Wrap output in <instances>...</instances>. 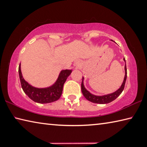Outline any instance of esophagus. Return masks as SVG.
<instances>
[{
  "instance_id": "obj_1",
  "label": "esophagus",
  "mask_w": 147,
  "mask_h": 147,
  "mask_svg": "<svg viewBox=\"0 0 147 147\" xmlns=\"http://www.w3.org/2000/svg\"><path fill=\"white\" fill-rule=\"evenodd\" d=\"M80 65V61L76 62V63H75V67H78Z\"/></svg>"
}]
</instances>
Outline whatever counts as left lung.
I'll list each match as a JSON object with an SVG mask.
<instances>
[{
    "label": "left lung",
    "instance_id": "8db88e82",
    "mask_svg": "<svg viewBox=\"0 0 147 147\" xmlns=\"http://www.w3.org/2000/svg\"><path fill=\"white\" fill-rule=\"evenodd\" d=\"M124 61L125 62V67H124L125 76H124V80H123V82L120 87V88H118L117 90L113 93H111V94H108L103 95H96L92 94V93L90 92L89 91L85 88L84 84V78L83 76L82 82V84H81V89H82V92L84 96L85 97V98L90 102H92V103H98V104L109 103L117 98V97L119 96L121 94H122V92L124 89L125 81H126V78H127V69H126V65H125V59L124 57Z\"/></svg>",
    "mask_w": 147,
    "mask_h": 147
}]
</instances>
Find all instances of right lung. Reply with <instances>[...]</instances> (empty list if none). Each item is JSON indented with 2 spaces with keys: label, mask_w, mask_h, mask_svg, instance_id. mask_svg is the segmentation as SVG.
Wrapping results in <instances>:
<instances>
[{
  "label": "right lung",
  "mask_w": 147,
  "mask_h": 147,
  "mask_svg": "<svg viewBox=\"0 0 147 147\" xmlns=\"http://www.w3.org/2000/svg\"><path fill=\"white\" fill-rule=\"evenodd\" d=\"M73 71L72 69H63L60 71L55 82L48 87L36 88L32 86L25 80L19 65V76L23 92L32 101L38 103H50L59 99L63 92V88L68 76Z\"/></svg>",
  "instance_id": "obj_1"
}]
</instances>
